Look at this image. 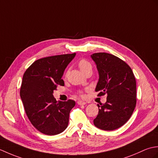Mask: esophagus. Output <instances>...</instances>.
<instances>
[{
    "label": "esophagus",
    "mask_w": 158,
    "mask_h": 158,
    "mask_svg": "<svg viewBox=\"0 0 158 158\" xmlns=\"http://www.w3.org/2000/svg\"><path fill=\"white\" fill-rule=\"evenodd\" d=\"M86 102H85V101H78V104L79 105V106H84V105H86Z\"/></svg>",
    "instance_id": "1"
}]
</instances>
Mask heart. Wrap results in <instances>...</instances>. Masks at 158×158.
I'll list each match as a JSON object with an SVG mask.
<instances>
[{
	"label": "heart",
	"mask_w": 158,
	"mask_h": 158,
	"mask_svg": "<svg viewBox=\"0 0 158 158\" xmlns=\"http://www.w3.org/2000/svg\"><path fill=\"white\" fill-rule=\"evenodd\" d=\"M78 67L81 72L84 73L86 70L92 69V65L86 59H82L78 61Z\"/></svg>",
	"instance_id": "obj_1"
}]
</instances>
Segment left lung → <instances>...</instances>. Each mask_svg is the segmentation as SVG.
I'll use <instances>...</instances> for the list:
<instances>
[{"label": "left lung", "instance_id": "1", "mask_svg": "<svg viewBox=\"0 0 158 158\" xmlns=\"http://www.w3.org/2000/svg\"><path fill=\"white\" fill-rule=\"evenodd\" d=\"M99 72L95 91L97 96L107 95L106 103L99 107L94 120L95 127L114 131L123 126L134 111L136 103V80L131 67L123 60L107 52L91 55Z\"/></svg>", "mask_w": 158, "mask_h": 158}]
</instances>
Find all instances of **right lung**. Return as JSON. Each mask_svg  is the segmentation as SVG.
I'll return each instance as SVG.
<instances>
[{"mask_svg":"<svg viewBox=\"0 0 158 158\" xmlns=\"http://www.w3.org/2000/svg\"><path fill=\"white\" fill-rule=\"evenodd\" d=\"M76 53L50 56L35 61L24 73L20 97L31 124L38 131L55 135L68 127L69 112L75 101L57 102L52 93L64 86L61 79L65 69Z\"/></svg>","mask_w":158,"mask_h":158,"instance_id":"right-lung-1","label":"right lung"}]
</instances>
